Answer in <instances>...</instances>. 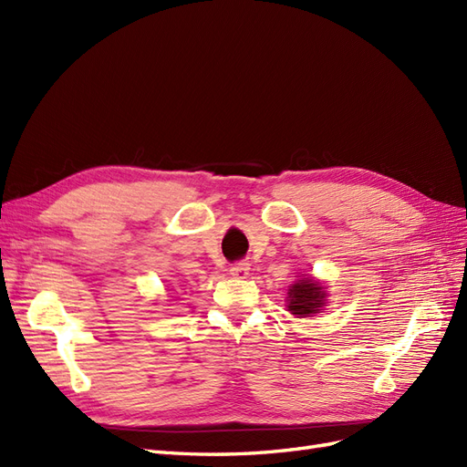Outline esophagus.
<instances>
[{"label": "esophagus", "mask_w": 467, "mask_h": 467, "mask_svg": "<svg viewBox=\"0 0 467 467\" xmlns=\"http://www.w3.org/2000/svg\"><path fill=\"white\" fill-rule=\"evenodd\" d=\"M230 275L235 276V278H247V275H249V263H245V261L234 263L230 266Z\"/></svg>", "instance_id": "34e87169"}]
</instances>
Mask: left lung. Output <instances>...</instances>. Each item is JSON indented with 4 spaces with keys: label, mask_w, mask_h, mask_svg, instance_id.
<instances>
[{
    "label": "left lung",
    "mask_w": 467,
    "mask_h": 467,
    "mask_svg": "<svg viewBox=\"0 0 467 467\" xmlns=\"http://www.w3.org/2000/svg\"><path fill=\"white\" fill-rule=\"evenodd\" d=\"M327 292L323 285L312 276L296 280L288 288V312L296 317H309L314 314H321V307L327 304Z\"/></svg>",
    "instance_id": "8db88e82"
}]
</instances>
